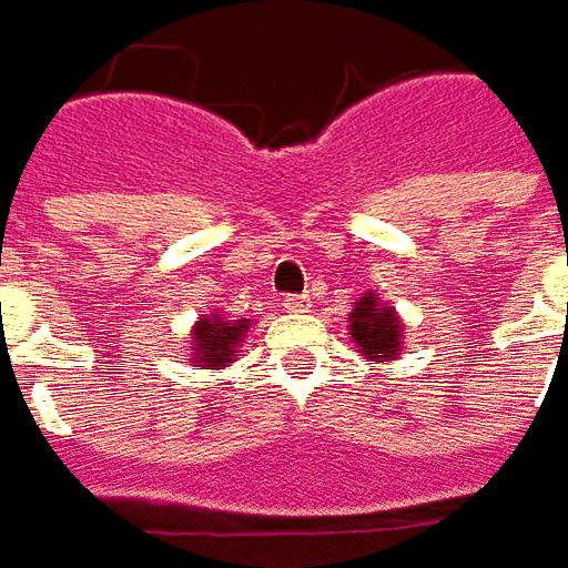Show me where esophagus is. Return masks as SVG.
<instances>
[{
  "instance_id": "esophagus-1",
  "label": "esophagus",
  "mask_w": 568,
  "mask_h": 568,
  "mask_svg": "<svg viewBox=\"0 0 568 568\" xmlns=\"http://www.w3.org/2000/svg\"><path fill=\"white\" fill-rule=\"evenodd\" d=\"M284 310H287V313H306V310H310V296L306 294L287 296V300H284Z\"/></svg>"
}]
</instances>
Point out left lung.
<instances>
[{"label":"left lung","instance_id":"left-lung-1","mask_svg":"<svg viewBox=\"0 0 568 568\" xmlns=\"http://www.w3.org/2000/svg\"><path fill=\"white\" fill-rule=\"evenodd\" d=\"M347 328H351V338L361 347L363 357H369V361H395V354L402 351V318L373 291L357 300Z\"/></svg>","mask_w":568,"mask_h":568}]
</instances>
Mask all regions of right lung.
Instances as JSON below:
<instances>
[{"instance_id": "obj_1", "label": "right lung", "mask_w": 568, "mask_h": 568, "mask_svg": "<svg viewBox=\"0 0 568 568\" xmlns=\"http://www.w3.org/2000/svg\"><path fill=\"white\" fill-rule=\"evenodd\" d=\"M252 318H227L211 313L199 318L192 328V363L199 366H227L240 354L236 347L243 344L250 332Z\"/></svg>"}]
</instances>
